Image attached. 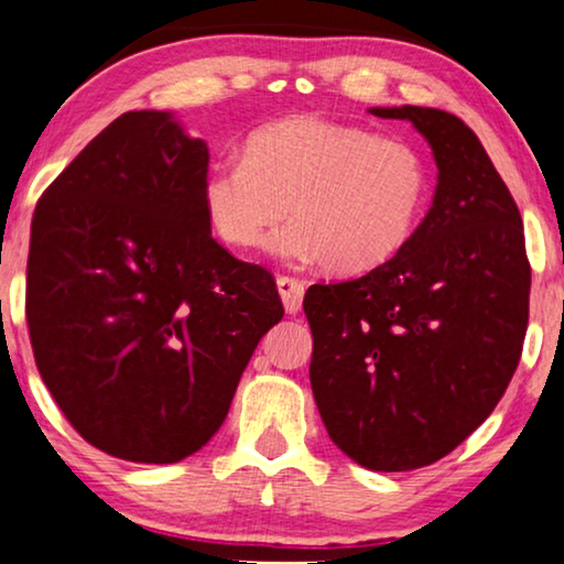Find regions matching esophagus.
<instances>
[{"mask_svg":"<svg viewBox=\"0 0 564 564\" xmlns=\"http://www.w3.org/2000/svg\"><path fill=\"white\" fill-rule=\"evenodd\" d=\"M278 294H281V302L286 306L289 314H296L302 310V299H304V283L299 278H289L281 275L278 278Z\"/></svg>","mask_w":564,"mask_h":564,"instance_id":"1","label":"esophagus"}]
</instances>
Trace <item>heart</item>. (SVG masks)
Instances as JSON below:
<instances>
[{"label": "heart", "mask_w": 564, "mask_h": 564, "mask_svg": "<svg viewBox=\"0 0 564 564\" xmlns=\"http://www.w3.org/2000/svg\"><path fill=\"white\" fill-rule=\"evenodd\" d=\"M431 191L423 152L408 139L356 123L291 116L252 131L242 162H224L200 185L204 212L224 242L250 250L286 219L270 250L317 260L333 273L384 265L415 235Z\"/></svg>", "instance_id": "b5f03b06"}]
</instances>
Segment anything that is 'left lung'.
Here are the masks:
<instances>
[{
    "instance_id": "8db88e82",
    "label": "left lung",
    "mask_w": 564,
    "mask_h": 564,
    "mask_svg": "<svg viewBox=\"0 0 564 564\" xmlns=\"http://www.w3.org/2000/svg\"><path fill=\"white\" fill-rule=\"evenodd\" d=\"M371 116L423 133L438 185L392 260L306 291L310 379L343 454L410 471L452 454L506 394L527 337L531 265L513 195L462 118L417 105Z\"/></svg>"
}]
</instances>
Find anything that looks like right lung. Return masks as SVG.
<instances>
[{
    "mask_svg": "<svg viewBox=\"0 0 564 564\" xmlns=\"http://www.w3.org/2000/svg\"><path fill=\"white\" fill-rule=\"evenodd\" d=\"M206 172V141L172 112L131 110L35 206V366L74 431L118 459L175 464L206 446L283 317L273 275L212 237Z\"/></svg>",
    "mask_w": 564,
    "mask_h": 564,
    "instance_id": "1",
    "label": "right lung"
}]
</instances>
